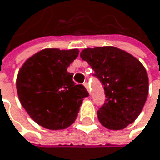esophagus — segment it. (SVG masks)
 Masks as SVG:
<instances>
[{"label": "esophagus", "instance_id": "obj_1", "mask_svg": "<svg viewBox=\"0 0 160 160\" xmlns=\"http://www.w3.org/2000/svg\"><path fill=\"white\" fill-rule=\"evenodd\" d=\"M83 85L85 86V88L87 89V91H88V92H90V90H89V85H88V82H85L83 83Z\"/></svg>", "mask_w": 160, "mask_h": 160}]
</instances>
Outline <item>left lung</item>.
<instances>
[{"label": "left lung", "instance_id": "8db88e82", "mask_svg": "<svg viewBox=\"0 0 160 160\" xmlns=\"http://www.w3.org/2000/svg\"><path fill=\"white\" fill-rule=\"evenodd\" d=\"M81 57L104 86L106 100L97 112L101 124L120 130L132 123L143 110L149 92V78L142 63L112 47L85 48Z\"/></svg>", "mask_w": 160, "mask_h": 160}]
</instances>
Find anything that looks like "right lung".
Masks as SVG:
<instances>
[{"label": "right lung", "instance_id": "right-lung-1", "mask_svg": "<svg viewBox=\"0 0 160 160\" xmlns=\"http://www.w3.org/2000/svg\"><path fill=\"white\" fill-rule=\"evenodd\" d=\"M78 49L47 48L29 58L21 67L16 88L21 105L38 124L50 130L69 127L76 120L88 92L73 82L67 68Z\"/></svg>", "mask_w": 160, "mask_h": 160}]
</instances>
